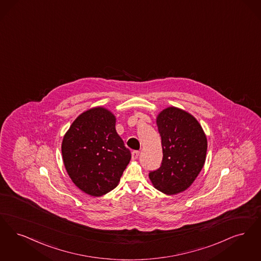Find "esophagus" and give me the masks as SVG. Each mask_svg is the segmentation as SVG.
<instances>
[{
  "label": "esophagus",
  "instance_id": "obj_1",
  "mask_svg": "<svg viewBox=\"0 0 261 261\" xmlns=\"http://www.w3.org/2000/svg\"><path fill=\"white\" fill-rule=\"evenodd\" d=\"M139 154H140V152H139V151H136V150L133 151V152H132V157H133V159H137V158H138V156H139Z\"/></svg>",
  "mask_w": 261,
  "mask_h": 261
}]
</instances>
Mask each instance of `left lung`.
<instances>
[{
	"label": "left lung",
	"instance_id": "left-lung-1",
	"mask_svg": "<svg viewBox=\"0 0 261 261\" xmlns=\"http://www.w3.org/2000/svg\"><path fill=\"white\" fill-rule=\"evenodd\" d=\"M163 160L159 169L151 170L154 187L167 195L186 190L204 167L207 142L202 126L185 111L169 107L157 118Z\"/></svg>",
	"mask_w": 261,
	"mask_h": 261
}]
</instances>
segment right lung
Masks as SVG:
<instances>
[{"mask_svg": "<svg viewBox=\"0 0 261 261\" xmlns=\"http://www.w3.org/2000/svg\"><path fill=\"white\" fill-rule=\"evenodd\" d=\"M113 114L90 109L73 122L62 141V157L72 181L99 197L118 185L132 154L116 132Z\"/></svg>", "mask_w": 261, "mask_h": 261, "instance_id": "obj_1", "label": "right lung"}]
</instances>
